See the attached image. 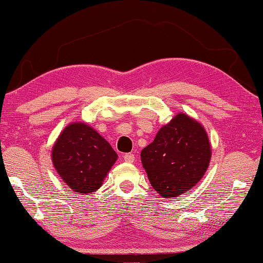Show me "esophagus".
I'll return each mask as SVG.
<instances>
[{
	"mask_svg": "<svg viewBox=\"0 0 263 263\" xmlns=\"http://www.w3.org/2000/svg\"><path fill=\"white\" fill-rule=\"evenodd\" d=\"M135 159H136L135 154H132V153L124 154V160H125L126 162H133V161H135Z\"/></svg>",
	"mask_w": 263,
	"mask_h": 263,
	"instance_id": "obj_1",
	"label": "esophagus"
}]
</instances>
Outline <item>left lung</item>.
I'll use <instances>...</instances> for the list:
<instances>
[{"instance_id":"1","label":"left lung","mask_w":263,"mask_h":263,"mask_svg":"<svg viewBox=\"0 0 263 263\" xmlns=\"http://www.w3.org/2000/svg\"><path fill=\"white\" fill-rule=\"evenodd\" d=\"M142 167L160 196L177 197L198 183L211 160L205 128L185 114H177L141 151Z\"/></svg>"}]
</instances>
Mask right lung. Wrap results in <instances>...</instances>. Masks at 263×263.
Segmentation results:
<instances>
[{"label": "right lung", "instance_id": "right-lung-1", "mask_svg": "<svg viewBox=\"0 0 263 263\" xmlns=\"http://www.w3.org/2000/svg\"><path fill=\"white\" fill-rule=\"evenodd\" d=\"M117 158L109 142L81 122L66 126L52 148V162L58 174L80 194L100 189Z\"/></svg>", "mask_w": 263, "mask_h": 263}]
</instances>
